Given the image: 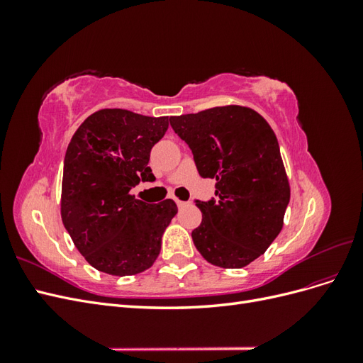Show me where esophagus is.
<instances>
[{
    "mask_svg": "<svg viewBox=\"0 0 363 363\" xmlns=\"http://www.w3.org/2000/svg\"><path fill=\"white\" fill-rule=\"evenodd\" d=\"M175 203H177L179 208H182V207H184V206H188V203H186V201H182V200H175Z\"/></svg>",
    "mask_w": 363,
    "mask_h": 363,
    "instance_id": "34e87169",
    "label": "esophagus"
}]
</instances>
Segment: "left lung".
Returning a JSON list of instances; mask_svg holds the SVG:
<instances>
[{"label":"left lung","instance_id":"left-lung-1","mask_svg":"<svg viewBox=\"0 0 363 363\" xmlns=\"http://www.w3.org/2000/svg\"><path fill=\"white\" fill-rule=\"evenodd\" d=\"M169 123L192 150L201 177L216 179V201L196 203L203 213L192 232L196 250L215 267L250 265L279 236L291 199L276 133L262 115L238 104Z\"/></svg>","mask_w":363,"mask_h":363}]
</instances>
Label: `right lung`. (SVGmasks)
<instances>
[{"mask_svg":"<svg viewBox=\"0 0 363 363\" xmlns=\"http://www.w3.org/2000/svg\"><path fill=\"white\" fill-rule=\"evenodd\" d=\"M168 116L101 108L77 128L65 155L60 215L65 228L95 269L124 277L148 269L177 204H148L130 194L152 182L150 151L168 130Z\"/></svg>","mask_w":363,"mask_h":363,"instance_id":"obj_1","label":"right lung"}]
</instances>
